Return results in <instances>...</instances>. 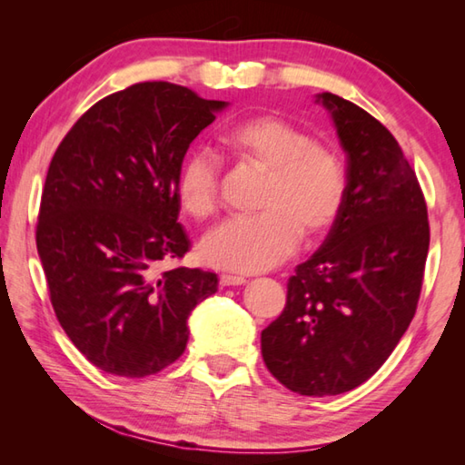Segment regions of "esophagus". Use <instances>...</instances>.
Segmentation results:
<instances>
[{
  "instance_id": "34e87169",
  "label": "esophagus",
  "mask_w": 465,
  "mask_h": 465,
  "mask_svg": "<svg viewBox=\"0 0 465 465\" xmlns=\"http://www.w3.org/2000/svg\"><path fill=\"white\" fill-rule=\"evenodd\" d=\"M245 283V278H242V275H227L223 273L220 278V285L222 288H232V285H243Z\"/></svg>"
}]
</instances>
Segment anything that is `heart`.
<instances>
[{
  "instance_id": "1",
  "label": "heart",
  "mask_w": 465,
  "mask_h": 465,
  "mask_svg": "<svg viewBox=\"0 0 465 465\" xmlns=\"http://www.w3.org/2000/svg\"><path fill=\"white\" fill-rule=\"evenodd\" d=\"M230 153L268 170L262 213L235 215L200 242L205 263L238 273L272 270L295 253L302 232L320 235L338 220L345 200V170L338 155L280 117L260 115L232 125L222 135ZM220 190V163L210 152L185 157L175 180L182 210L203 220Z\"/></svg>"
}]
</instances>
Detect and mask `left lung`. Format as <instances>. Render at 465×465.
I'll use <instances>...</instances> for the list:
<instances>
[{"label":"left lung","mask_w":465,"mask_h":465,"mask_svg":"<svg viewBox=\"0 0 465 465\" xmlns=\"http://www.w3.org/2000/svg\"><path fill=\"white\" fill-rule=\"evenodd\" d=\"M348 155L343 207L295 268L282 315L262 331L268 370L300 396H338L381 368L410 328L430 248L428 207L400 143L361 107L323 92Z\"/></svg>","instance_id":"left-lung-1"}]
</instances>
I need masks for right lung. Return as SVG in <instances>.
Masks as SVG:
<instances>
[{
    "instance_id": "add662e5",
    "label": "right lung",
    "mask_w": 465,
    "mask_h": 465,
    "mask_svg": "<svg viewBox=\"0 0 465 465\" xmlns=\"http://www.w3.org/2000/svg\"><path fill=\"white\" fill-rule=\"evenodd\" d=\"M225 107L175 84H135L92 105L49 163L37 253L59 323L95 368L162 371L183 353L195 305L217 292L212 272L160 263L190 250L175 180Z\"/></svg>"
}]
</instances>
